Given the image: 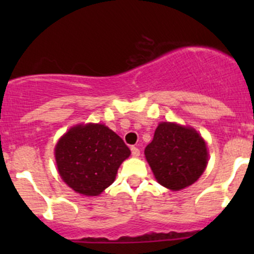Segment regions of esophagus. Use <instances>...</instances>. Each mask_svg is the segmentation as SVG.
Instances as JSON below:
<instances>
[{
	"mask_svg": "<svg viewBox=\"0 0 254 254\" xmlns=\"http://www.w3.org/2000/svg\"><path fill=\"white\" fill-rule=\"evenodd\" d=\"M131 154H132V156H139V149L137 147H131Z\"/></svg>",
	"mask_w": 254,
	"mask_h": 254,
	"instance_id": "esophagus-1",
	"label": "esophagus"
}]
</instances>
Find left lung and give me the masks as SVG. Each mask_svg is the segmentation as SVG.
I'll list each match as a JSON object with an SVG mask.
<instances>
[{
  "label": "left lung",
  "instance_id": "8db88e82",
  "mask_svg": "<svg viewBox=\"0 0 254 254\" xmlns=\"http://www.w3.org/2000/svg\"><path fill=\"white\" fill-rule=\"evenodd\" d=\"M144 154L157 182L174 191L192 185L208 164L206 144L199 133L173 123L159 124Z\"/></svg>",
  "mask_w": 254,
  "mask_h": 254
}]
</instances>
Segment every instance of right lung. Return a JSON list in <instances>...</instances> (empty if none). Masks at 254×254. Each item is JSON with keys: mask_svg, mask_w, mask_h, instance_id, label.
Listing matches in <instances>:
<instances>
[{"mask_svg": "<svg viewBox=\"0 0 254 254\" xmlns=\"http://www.w3.org/2000/svg\"><path fill=\"white\" fill-rule=\"evenodd\" d=\"M129 155L130 149L123 139L101 124L71 127L55 149L64 183L86 196H98L109 188Z\"/></svg>", "mask_w": 254, "mask_h": 254, "instance_id": "obj_1", "label": "right lung"}]
</instances>
